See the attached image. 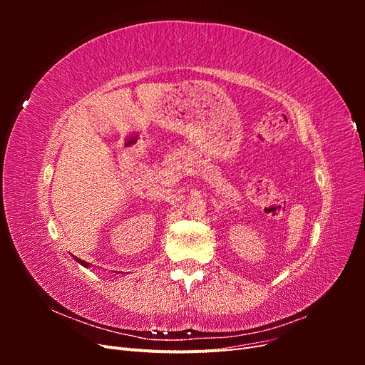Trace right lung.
<instances>
[{
	"label": "right lung",
	"instance_id": "obj_1",
	"mask_svg": "<svg viewBox=\"0 0 365 365\" xmlns=\"http://www.w3.org/2000/svg\"><path fill=\"white\" fill-rule=\"evenodd\" d=\"M77 260H79V259H77ZM79 262H81L82 264H85V267H86V263H85V262H82V260H79Z\"/></svg>",
	"mask_w": 365,
	"mask_h": 365
}]
</instances>
